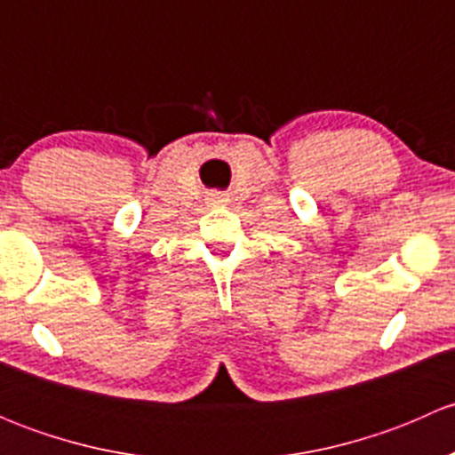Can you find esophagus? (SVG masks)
Returning a JSON list of instances; mask_svg holds the SVG:
<instances>
[{
  "instance_id": "esophagus-1",
  "label": "esophagus",
  "mask_w": 455,
  "mask_h": 455,
  "mask_svg": "<svg viewBox=\"0 0 455 455\" xmlns=\"http://www.w3.org/2000/svg\"><path fill=\"white\" fill-rule=\"evenodd\" d=\"M209 202L211 204H224V202H228V198L224 194H211Z\"/></svg>"
}]
</instances>
